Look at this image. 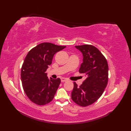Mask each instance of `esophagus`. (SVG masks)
Here are the masks:
<instances>
[{
  "label": "esophagus",
  "instance_id": "esophagus-1",
  "mask_svg": "<svg viewBox=\"0 0 131 131\" xmlns=\"http://www.w3.org/2000/svg\"><path fill=\"white\" fill-rule=\"evenodd\" d=\"M61 80L62 82H66L68 80V79L65 78H61Z\"/></svg>",
  "mask_w": 131,
  "mask_h": 131
}]
</instances>
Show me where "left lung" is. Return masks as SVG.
<instances>
[{"mask_svg":"<svg viewBox=\"0 0 131 131\" xmlns=\"http://www.w3.org/2000/svg\"><path fill=\"white\" fill-rule=\"evenodd\" d=\"M75 47L83 54L79 71L85 75L86 78L79 87L74 83L71 99L77 104L84 107L93 104L104 92L107 84L108 68L105 57L95 47L82 45Z\"/></svg>","mask_w":131,"mask_h":131,"instance_id":"8db88e82","label":"left lung"}]
</instances>
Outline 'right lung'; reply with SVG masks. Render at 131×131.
Wrapping results in <instances>:
<instances>
[{"instance_id": "1", "label": "right lung", "mask_w": 131, "mask_h": 131, "mask_svg": "<svg viewBox=\"0 0 131 131\" xmlns=\"http://www.w3.org/2000/svg\"><path fill=\"white\" fill-rule=\"evenodd\" d=\"M65 47L43 43L30 50L25 58L21 72L22 84L26 96L35 104L44 105L53 99L61 79H49L46 71L56 53Z\"/></svg>"}]
</instances>
